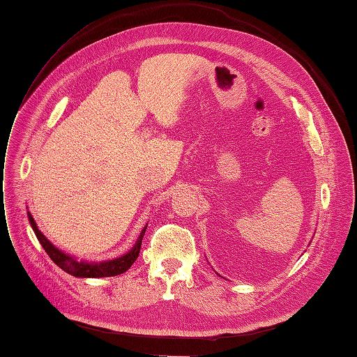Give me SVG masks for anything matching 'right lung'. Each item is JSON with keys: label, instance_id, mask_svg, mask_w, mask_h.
Instances as JSON below:
<instances>
[{"label": "right lung", "instance_id": "right-lung-1", "mask_svg": "<svg viewBox=\"0 0 357 357\" xmlns=\"http://www.w3.org/2000/svg\"><path fill=\"white\" fill-rule=\"evenodd\" d=\"M28 218H29L31 227H32V229L36 235L39 244L44 247V250L47 252V255L50 256V259L54 261L59 268H61L64 272H68L73 276H77V278H104V276H116V275H121V273L126 272L132 266V263L137 260V257L139 255L142 236L145 234V228H147V227H145L142 229L137 244L125 256L114 259V260H109V261L86 263V261H77L73 257L60 252V250L52 245L45 238V236L41 234V231L36 228V223H35V220H33V218L31 216L29 212H28Z\"/></svg>", "mask_w": 357, "mask_h": 357}]
</instances>
